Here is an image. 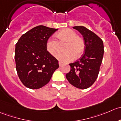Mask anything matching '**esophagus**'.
<instances>
[{
    "label": "esophagus",
    "mask_w": 121,
    "mask_h": 121,
    "mask_svg": "<svg viewBox=\"0 0 121 121\" xmlns=\"http://www.w3.org/2000/svg\"><path fill=\"white\" fill-rule=\"evenodd\" d=\"M62 62H59V65L60 66H62Z\"/></svg>",
    "instance_id": "esophagus-1"
}]
</instances>
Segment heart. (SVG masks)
I'll return each instance as SVG.
<instances>
[{
	"instance_id": "1",
	"label": "heart",
	"mask_w": 121,
	"mask_h": 121,
	"mask_svg": "<svg viewBox=\"0 0 121 121\" xmlns=\"http://www.w3.org/2000/svg\"><path fill=\"white\" fill-rule=\"evenodd\" d=\"M56 40L49 38L46 42V48L48 52L55 56L60 50V44L66 43L63 50L65 52H60L56 55L58 60L63 62L72 61L76 57L79 56L83 53L85 48L84 40L78 36L77 33L70 29H64L56 34Z\"/></svg>"
}]
</instances>
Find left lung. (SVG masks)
I'll return each mask as SVG.
<instances>
[{
  "mask_svg": "<svg viewBox=\"0 0 121 121\" xmlns=\"http://www.w3.org/2000/svg\"><path fill=\"white\" fill-rule=\"evenodd\" d=\"M83 37L84 53L79 60L69 63L70 70L66 78L69 83L79 89H86L95 82L99 72L104 47L102 40L84 26H74Z\"/></svg>",
  "mask_w": 121,
  "mask_h": 121,
  "instance_id": "obj_1",
  "label": "left lung"
}]
</instances>
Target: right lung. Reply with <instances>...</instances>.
<instances>
[{"label":"right lung","instance_id":"1","mask_svg":"<svg viewBox=\"0 0 121 121\" xmlns=\"http://www.w3.org/2000/svg\"><path fill=\"white\" fill-rule=\"evenodd\" d=\"M57 29L40 25L22 35L16 44L15 59L17 75L23 84L32 89L47 84L58 60L48 52L46 42Z\"/></svg>","mask_w":121,"mask_h":121}]
</instances>
